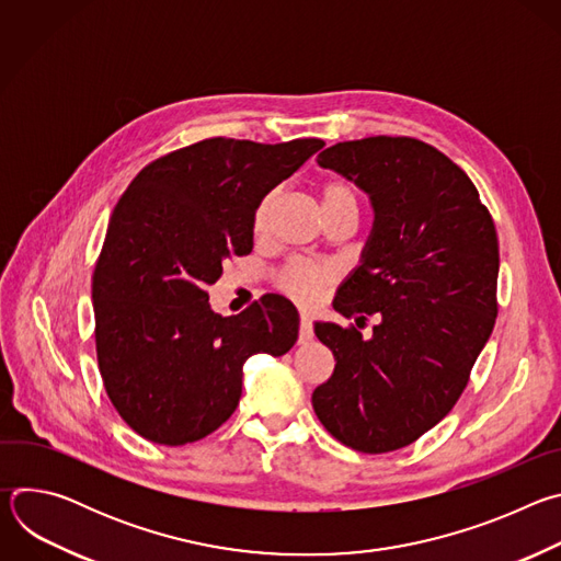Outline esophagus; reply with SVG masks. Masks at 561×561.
Here are the masks:
<instances>
[{
    "instance_id": "34e87169",
    "label": "esophagus",
    "mask_w": 561,
    "mask_h": 561,
    "mask_svg": "<svg viewBox=\"0 0 561 561\" xmlns=\"http://www.w3.org/2000/svg\"><path fill=\"white\" fill-rule=\"evenodd\" d=\"M308 340H312V324H310L308 314L301 310V312H299V342L304 344V342H308Z\"/></svg>"
}]
</instances>
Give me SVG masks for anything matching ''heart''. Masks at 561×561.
Returning a JSON list of instances; mask_svg holds the SVG:
<instances>
[{
    "label": "heart",
    "mask_w": 561,
    "mask_h": 561,
    "mask_svg": "<svg viewBox=\"0 0 561 561\" xmlns=\"http://www.w3.org/2000/svg\"><path fill=\"white\" fill-rule=\"evenodd\" d=\"M279 195H282L279 188H271L257 202L255 213H253V232L255 234H264L268 230L273 213H275L277 202H279ZM322 206H324V213L340 210V208H355L357 210V195H355V191L348 182L329 180L322 186ZM331 279H333V271L329 266L312 264V262H290L277 275L279 288L297 301H308L319 288L327 286Z\"/></svg>",
    "instance_id": "obj_1"
}]
</instances>
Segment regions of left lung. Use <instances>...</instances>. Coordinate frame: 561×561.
<instances>
[{
    "instance_id": "1",
    "label": "left lung",
    "mask_w": 561,
    "mask_h": 561,
    "mask_svg": "<svg viewBox=\"0 0 561 561\" xmlns=\"http://www.w3.org/2000/svg\"><path fill=\"white\" fill-rule=\"evenodd\" d=\"M317 164L368 193L375 221L333 308L317 322L335 370L312 392L324 428L359 453H390L439 424L463 392L497 317L500 244L470 178L426 141H340ZM375 313L364 341L356 331Z\"/></svg>"
}]
</instances>
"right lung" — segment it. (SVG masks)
Instances as JSON below:
<instances>
[{"mask_svg": "<svg viewBox=\"0 0 561 561\" xmlns=\"http://www.w3.org/2000/svg\"><path fill=\"white\" fill-rule=\"evenodd\" d=\"M322 146L210 137L154 159L119 197L93 273L95 346L108 399L144 439L210 435L239 404L244 362L297 342L286 297L221 317L206 286L253 251L257 202Z\"/></svg>", "mask_w": 561, "mask_h": 561, "instance_id": "1", "label": "right lung"}]
</instances>
